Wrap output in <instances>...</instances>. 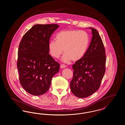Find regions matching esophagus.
<instances>
[{"instance_id": "obj_1", "label": "esophagus", "mask_w": 125, "mask_h": 125, "mask_svg": "<svg viewBox=\"0 0 125 125\" xmlns=\"http://www.w3.org/2000/svg\"><path fill=\"white\" fill-rule=\"evenodd\" d=\"M66 67V65H63V64H62L60 65V68H65Z\"/></svg>"}]
</instances>
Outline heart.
<instances>
[{
	"instance_id": "b5f03b06",
	"label": "heart",
	"mask_w": 125,
	"mask_h": 125,
	"mask_svg": "<svg viewBox=\"0 0 125 125\" xmlns=\"http://www.w3.org/2000/svg\"><path fill=\"white\" fill-rule=\"evenodd\" d=\"M56 41L51 40L48 47L51 55L58 59L63 52L62 60L69 63L72 60L76 61L86 53L89 44V37L83 31L68 30L60 31L56 35Z\"/></svg>"
}]
</instances>
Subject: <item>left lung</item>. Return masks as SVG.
<instances>
[{"label":"left lung","instance_id":"1","mask_svg":"<svg viewBox=\"0 0 125 125\" xmlns=\"http://www.w3.org/2000/svg\"><path fill=\"white\" fill-rule=\"evenodd\" d=\"M89 28L92 34L89 47L83 57L72 66L70 88L79 98L89 96L98 90L105 71L106 56L101 37L95 29Z\"/></svg>","mask_w":125,"mask_h":125}]
</instances>
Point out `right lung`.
<instances>
[{"mask_svg": "<svg viewBox=\"0 0 125 125\" xmlns=\"http://www.w3.org/2000/svg\"><path fill=\"white\" fill-rule=\"evenodd\" d=\"M57 24H36L24 35L18 50L17 68L22 87L31 95H39L49 89L60 64L49 54V43Z\"/></svg>", "mask_w": 125, "mask_h": 125, "instance_id": "1", "label": "right lung"}]
</instances>
